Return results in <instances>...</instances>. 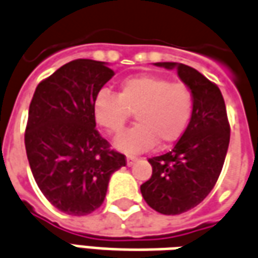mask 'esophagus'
Masks as SVG:
<instances>
[{
  "instance_id": "esophagus-1",
  "label": "esophagus",
  "mask_w": 258,
  "mask_h": 258,
  "mask_svg": "<svg viewBox=\"0 0 258 258\" xmlns=\"http://www.w3.org/2000/svg\"><path fill=\"white\" fill-rule=\"evenodd\" d=\"M135 162H137V158H135V156H133V155H128V156H127V165H128V166H133Z\"/></svg>"
}]
</instances>
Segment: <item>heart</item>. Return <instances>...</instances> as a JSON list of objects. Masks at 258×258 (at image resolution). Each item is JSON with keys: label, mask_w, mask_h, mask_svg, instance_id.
Returning <instances> with one entry per match:
<instances>
[{"label": "heart", "mask_w": 258, "mask_h": 258, "mask_svg": "<svg viewBox=\"0 0 258 258\" xmlns=\"http://www.w3.org/2000/svg\"><path fill=\"white\" fill-rule=\"evenodd\" d=\"M192 109L188 86L156 75L124 79L117 95L100 91L92 106L95 121L109 134H120L135 113L138 124L114 141L117 149L128 154L148 151L158 141L162 145L177 141L188 127Z\"/></svg>", "instance_id": "obj_1"}]
</instances>
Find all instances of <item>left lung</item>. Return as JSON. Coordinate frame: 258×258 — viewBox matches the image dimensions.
Instances as JSON below:
<instances>
[{
	"label": "left lung",
	"instance_id": "obj_1",
	"mask_svg": "<svg viewBox=\"0 0 258 258\" xmlns=\"http://www.w3.org/2000/svg\"><path fill=\"white\" fill-rule=\"evenodd\" d=\"M176 68L194 96L191 120L170 152L149 158L152 176L141 185L147 204L163 215L191 210L214 188L222 170L230 127L222 93L197 70L179 62H155Z\"/></svg>",
	"mask_w": 258,
	"mask_h": 258
}]
</instances>
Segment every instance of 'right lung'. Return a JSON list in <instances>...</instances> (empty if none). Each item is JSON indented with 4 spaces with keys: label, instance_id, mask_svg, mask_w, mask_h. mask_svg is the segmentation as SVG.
Returning <instances> with one entry per match:
<instances>
[{
    "label": "right lung",
    "instance_id": "add662e5",
    "mask_svg": "<svg viewBox=\"0 0 258 258\" xmlns=\"http://www.w3.org/2000/svg\"><path fill=\"white\" fill-rule=\"evenodd\" d=\"M114 71L79 58L37 85L29 106L25 147L44 197L68 215L82 217L103 204L113 173L125 156L99 134L93 99Z\"/></svg>",
    "mask_w": 258,
    "mask_h": 258
}]
</instances>
